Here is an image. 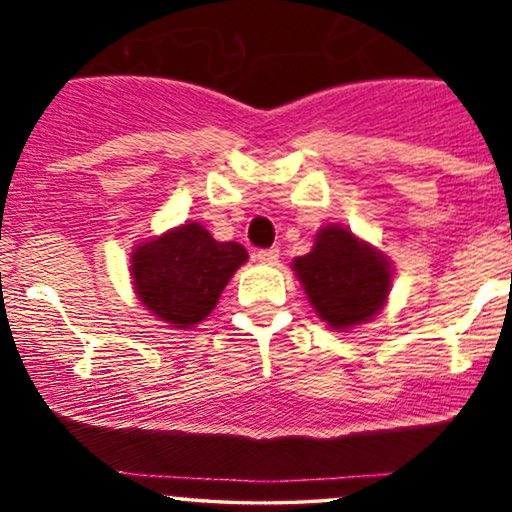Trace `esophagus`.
Returning <instances> with one entry per match:
<instances>
[{
	"label": "esophagus",
	"instance_id": "esophagus-1",
	"mask_svg": "<svg viewBox=\"0 0 512 512\" xmlns=\"http://www.w3.org/2000/svg\"><path fill=\"white\" fill-rule=\"evenodd\" d=\"M257 262L262 264H276L279 262V248H264V250H257Z\"/></svg>",
	"mask_w": 512,
	"mask_h": 512
}]
</instances>
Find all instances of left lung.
Here are the masks:
<instances>
[{"label":"left lung","mask_w":512,"mask_h":512,"mask_svg":"<svg viewBox=\"0 0 512 512\" xmlns=\"http://www.w3.org/2000/svg\"><path fill=\"white\" fill-rule=\"evenodd\" d=\"M293 269L317 315L334 330L368 322L383 308L392 279L385 257L339 226L322 228L315 248L296 257Z\"/></svg>","instance_id":"8db88e82"}]
</instances>
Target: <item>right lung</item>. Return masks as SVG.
<instances>
[{
	"label": "right lung",
	"instance_id": "add662e5",
	"mask_svg": "<svg viewBox=\"0 0 512 512\" xmlns=\"http://www.w3.org/2000/svg\"><path fill=\"white\" fill-rule=\"evenodd\" d=\"M248 260L240 243H219L199 223L139 245L132 276L139 301L173 327L197 325L214 310L233 272Z\"/></svg>",
	"mask_w": 512,
	"mask_h": 512
}]
</instances>
